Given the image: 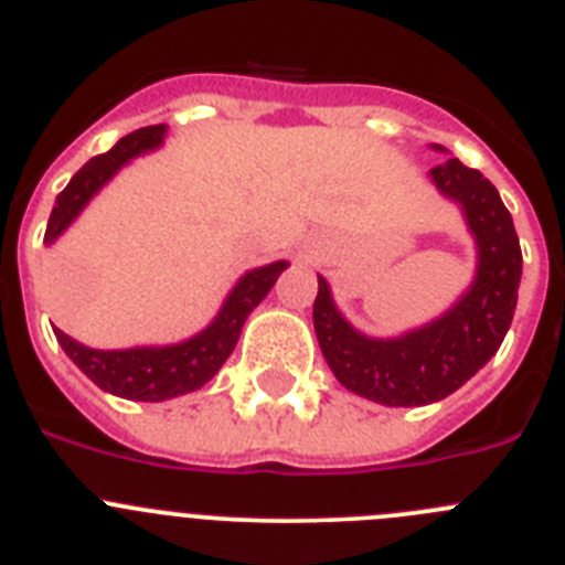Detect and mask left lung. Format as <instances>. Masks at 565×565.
I'll return each instance as SVG.
<instances>
[{
  "instance_id": "1",
  "label": "left lung",
  "mask_w": 565,
  "mask_h": 565,
  "mask_svg": "<svg viewBox=\"0 0 565 565\" xmlns=\"http://www.w3.org/2000/svg\"><path fill=\"white\" fill-rule=\"evenodd\" d=\"M430 181L458 203L476 239V277L452 308L398 337H367L344 319L319 274L313 331L322 356L339 384L384 407H422L456 393L495 356L518 306L521 243L498 189L458 158L430 169Z\"/></svg>"
}]
</instances>
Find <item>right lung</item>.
Wrapping results in <instances>:
<instances>
[{
  "mask_svg": "<svg viewBox=\"0 0 565 565\" xmlns=\"http://www.w3.org/2000/svg\"><path fill=\"white\" fill-rule=\"evenodd\" d=\"M163 138H167V124L135 129V132L124 135L109 152L96 154L93 161L84 163L56 198V206L50 212L47 232H44V243L47 246L56 243L115 174L138 154H147L161 147ZM286 268V259H277V263L243 274L228 291V297L223 299L217 317L203 331L183 339V342L98 351V348H87L78 339L67 337L58 328L56 339L78 371L89 382H96L102 391L129 398V402H167V398L183 396V393L201 391L203 384L221 371L223 362L232 356L248 313L266 299V294L271 291L277 277Z\"/></svg>",
  "mask_w": 565,
  "mask_h": 565,
  "instance_id": "obj_1",
  "label": "right lung"
}]
</instances>
